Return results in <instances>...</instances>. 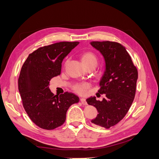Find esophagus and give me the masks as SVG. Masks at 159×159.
Wrapping results in <instances>:
<instances>
[{"instance_id": "34e87169", "label": "esophagus", "mask_w": 159, "mask_h": 159, "mask_svg": "<svg viewBox=\"0 0 159 159\" xmlns=\"http://www.w3.org/2000/svg\"><path fill=\"white\" fill-rule=\"evenodd\" d=\"M80 102L82 103V104L87 105V102H86V101H85V99H84V98H81V99H80Z\"/></svg>"}]
</instances>
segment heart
I'll return each instance as SVG.
<instances>
[{"label":"heart","instance_id":"obj_1","mask_svg":"<svg viewBox=\"0 0 159 159\" xmlns=\"http://www.w3.org/2000/svg\"><path fill=\"white\" fill-rule=\"evenodd\" d=\"M80 60L85 67L88 65H94L96 67L98 62L97 56L92 51H85L80 56ZM88 87L89 85L87 83H83V84L75 85L73 89L77 93L83 94L85 93V89Z\"/></svg>","mask_w":159,"mask_h":159}]
</instances>
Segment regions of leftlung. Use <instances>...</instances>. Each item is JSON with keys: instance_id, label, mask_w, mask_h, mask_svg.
<instances>
[{"instance_id": "obj_1", "label": "left lung", "mask_w": 159, "mask_h": 159, "mask_svg": "<svg viewBox=\"0 0 159 159\" xmlns=\"http://www.w3.org/2000/svg\"><path fill=\"white\" fill-rule=\"evenodd\" d=\"M90 44L102 53L105 60L106 70L98 93L105 94L106 97L98 101L91 97L86 102L99 112L92 123L109 129L125 117L134 102L138 70L125 47L119 43L91 42Z\"/></svg>"}]
</instances>
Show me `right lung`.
<instances>
[{
  "label": "right lung",
  "instance_id": "add662e5",
  "mask_svg": "<svg viewBox=\"0 0 159 159\" xmlns=\"http://www.w3.org/2000/svg\"><path fill=\"white\" fill-rule=\"evenodd\" d=\"M79 44L61 42L40 47L29 54L20 71L18 86L23 106L30 119L43 129L62 125L68 108L79 102L73 93H52L49 82L60 74L63 59Z\"/></svg>",
  "mask_w": 159,
  "mask_h": 159
}]
</instances>
